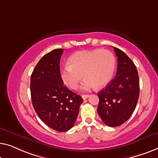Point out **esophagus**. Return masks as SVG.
I'll use <instances>...</instances> for the list:
<instances>
[{
  "label": "esophagus",
  "mask_w": 158,
  "mask_h": 158,
  "mask_svg": "<svg viewBox=\"0 0 158 158\" xmlns=\"http://www.w3.org/2000/svg\"><path fill=\"white\" fill-rule=\"evenodd\" d=\"M89 97V94H83L81 96L82 99H86V98H88Z\"/></svg>",
  "instance_id": "1"
}]
</instances>
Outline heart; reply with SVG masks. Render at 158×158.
Listing matches in <instances>:
<instances>
[{
    "instance_id": "obj_1",
    "label": "heart",
    "mask_w": 158,
    "mask_h": 158,
    "mask_svg": "<svg viewBox=\"0 0 158 158\" xmlns=\"http://www.w3.org/2000/svg\"><path fill=\"white\" fill-rule=\"evenodd\" d=\"M68 64L60 72L64 83L72 89H76L84 75L85 79L81 89L88 91L94 86L102 89L110 83L114 73L116 60L110 51L94 49L74 53L69 58Z\"/></svg>"
}]
</instances>
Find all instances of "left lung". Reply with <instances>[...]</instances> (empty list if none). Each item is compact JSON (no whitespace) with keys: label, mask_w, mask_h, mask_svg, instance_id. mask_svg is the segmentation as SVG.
I'll list each match as a JSON object with an SVG mask.
<instances>
[{"label":"left lung","mask_w":158,"mask_h":158,"mask_svg":"<svg viewBox=\"0 0 158 158\" xmlns=\"http://www.w3.org/2000/svg\"><path fill=\"white\" fill-rule=\"evenodd\" d=\"M117 57L116 77L99 91L97 112L102 120L110 127H117L127 121L136 107L139 94L137 70L125 53L114 47Z\"/></svg>","instance_id":"8db88e82"}]
</instances>
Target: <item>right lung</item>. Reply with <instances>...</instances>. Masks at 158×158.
Listing matches in <instances>:
<instances>
[{"mask_svg": "<svg viewBox=\"0 0 158 158\" xmlns=\"http://www.w3.org/2000/svg\"><path fill=\"white\" fill-rule=\"evenodd\" d=\"M63 48L48 52L35 66L31 77V95L40 119L53 130L66 132L78 116L81 96L64 85L60 74V59Z\"/></svg>", "mask_w": 158, "mask_h": 158, "instance_id": "right-lung-1", "label": "right lung"}]
</instances>
